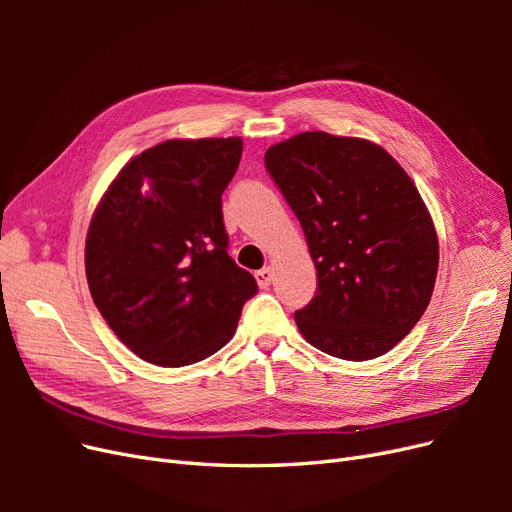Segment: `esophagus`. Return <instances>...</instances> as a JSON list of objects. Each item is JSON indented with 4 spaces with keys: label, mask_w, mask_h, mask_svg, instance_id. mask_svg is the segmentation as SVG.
<instances>
[{
    "label": "esophagus",
    "mask_w": 512,
    "mask_h": 512,
    "mask_svg": "<svg viewBox=\"0 0 512 512\" xmlns=\"http://www.w3.org/2000/svg\"><path fill=\"white\" fill-rule=\"evenodd\" d=\"M256 282H258L260 288L271 286V282H273V269H271V267H265V269L256 271Z\"/></svg>",
    "instance_id": "obj_1"
}]
</instances>
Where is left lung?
<instances>
[{
  "label": "left lung",
  "mask_w": 512,
  "mask_h": 512,
  "mask_svg": "<svg viewBox=\"0 0 512 512\" xmlns=\"http://www.w3.org/2000/svg\"><path fill=\"white\" fill-rule=\"evenodd\" d=\"M265 166L303 226L316 297L294 322L346 361L389 352L421 320L438 275V235L416 185L365 138L303 132L267 149Z\"/></svg>",
  "instance_id": "8db88e82"
}]
</instances>
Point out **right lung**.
Listing matches in <instances>:
<instances>
[{"label": "right lung", "instance_id": "add662e5", "mask_svg": "<svg viewBox=\"0 0 512 512\" xmlns=\"http://www.w3.org/2000/svg\"><path fill=\"white\" fill-rule=\"evenodd\" d=\"M241 151L237 136L164 141L123 166L94 211L91 299L147 363L183 367L218 352L258 290L228 256L222 218Z\"/></svg>", "mask_w": 512, "mask_h": 512}]
</instances>
